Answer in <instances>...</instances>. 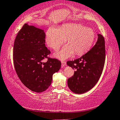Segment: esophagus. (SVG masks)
Returning a JSON list of instances; mask_svg holds the SVG:
<instances>
[{
	"label": "esophagus",
	"instance_id": "1",
	"mask_svg": "<svg viewBox=\"0 0 120 120\" xmlns=\"http://www.w3.org/2000/svg\"><path fill=\"white\" fill-rule=\"evenodd\" d=\"M66 65V62L65 61H61V67H65Z\"/></svg>",
	"mask_w": 120,
	"mask_h": 120
}]
</instances>
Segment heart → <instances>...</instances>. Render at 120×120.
<instances>
[{
  "mask_svg": "<svg viewBox=\"0 0 120 120\" xmlns=\"http://www.w3.org/2000/svg\"><path fill=\"white\" fill-rule=\"evenodd\" d=\"M66 38L68 45L55 54L61 60L69 58L74 53L80 55L88 51L94 42L95 33L92 29L77 23H66L59 28L50 26L45 33V42L55 50L60 48Z\"/></svg>",
  "mask_w": 120,
  "mask_h": 120,
  "instance_id": "obj_1",
  "label": "heart"
}]
</instances>
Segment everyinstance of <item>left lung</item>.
I'll use <instances>...</instances> for the list:
<instances>
[{
	"mask_svg": "<svg viewBox=\"0 0 120 120\" xmlns=\"http://www.w3.org/2000/svg\"><path fill=\"white\" fill-rule=\"evenodd\" d=\"M105 50L104 37L98 34L95 45L80 58L67 62L75 69V73L67 80L69 89L74 93L82 94L90 90L97 84L105 63Z\"/></svg>",
	"mask_w": 120,
	"mask_h": 120,
	"instance_id": "left-lung-1",
	"label": "left lung"
}]
</instances>
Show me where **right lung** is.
<instances>
[{"mask_svg":"<svg viewBox=\"0 0 120 120\" xmlns=\"http://www.w3.org/2000/svg\"><path fill=\"white\" fill-rule=\"evenodd\" d=\"M45 36L42 29L26 23L13 45V64L18 77L27 88L36 92L48 88L53 74L61 67V62L55 59L42 61L50 53L45 45Z\"/></svg>","mask_w":120,"mask_h":120,"instance_id":"add662e5","label":"right lung"}]
</instances>
